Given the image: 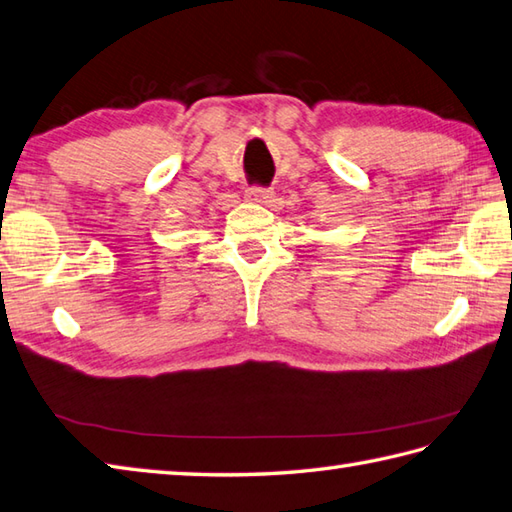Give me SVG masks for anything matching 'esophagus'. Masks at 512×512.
Returning a JSON list of instances; mask_svg holds the SVG:
<instances>
[{
	"mask_svg": "<svg viewBox=\"0 0 512 512\" xmlns=\"http://www.w3.org/2000/svg\"><path fill=\"white\" fill-rule=\"evenodd\" d=\"M271 195H273V191L263 189V186H247V189H245V199H247V202H254V204H267Z\"/></svg>",
	"mask_w": 512,
	"mask_h": 512,
	"instance_id": "34e87169",
	"label": "esophagus"
}]
</instances>
